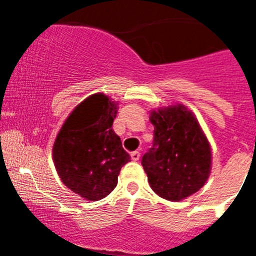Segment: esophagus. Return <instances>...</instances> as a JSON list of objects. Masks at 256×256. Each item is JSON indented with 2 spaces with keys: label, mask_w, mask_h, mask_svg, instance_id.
<instances>
[{
  "label": "esophagus",
  "mask_w": 256,
  "mask_h": 256,
  "mask_svg": "<svg viewBox=\"0 0 256 256\" xmlns=\"http://www.w3.org/2000/svg\"><path fill=\"white\" fill-rule=\"evenodd\" d=\"M141 157V154L138 151H134L131 152V158H132V161H138Z\"/></svg>",
  "instance_id": "1"
}]
</instances>
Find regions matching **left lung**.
<instances>
[{"instance_id":"8db88e82","label":"left lung","mask_w":256,"mask_h":256,"mask_svg":"<svg viewBox=\"0 0 256 256\" xmlns=\"http://www.w3.org/2000/svg\"><path fill=\"white\" fill-rule=\"evenodd\" d=\"M154 144L142 157L152 190L180 202L198 192L212 168V151L197 118L182 104L152 110Z\"/></svg>"}]
</instances>
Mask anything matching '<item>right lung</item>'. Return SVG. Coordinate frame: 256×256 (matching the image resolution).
<instances>
[{
  "label": "right lung",
  "mask_w": 256,
  "mask_h": 256,
  "mask_svg": "<svg viewBox=\"0 0 256 256\" xmlns=\"http://www.w3.org/2000/svg\"><path fill=\"white\" fill-rule=\"evenodd\" d=\"M118 104L96 92L72 112L53 144V161L62 182L86 200L109 196L121 167L131 161L112 126Z\"/></svg>",
  "instance_id": "add662e5"
}]
</instances>
